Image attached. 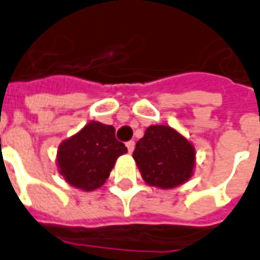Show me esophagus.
Wrapping results in <instances>:
<instances>
[{
    "mask_svg": "<svg viewBox=\"0 0 260 260\" xmlns=\"http://www.w3.org/2000/svg\"><path fill=\"white\" fill-rule=\"evenodd\" d=\"M126 149H128V151H129V153H132V151H134V149H135V142H134V140L126 142Z\"/></svg>",
    "mask_w": 260,
    "mask_h": 260,
    "instance_id": "34e87169",
    "label": "esophagus"
}]
</instances>
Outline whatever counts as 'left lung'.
Returning <instances> with one entry per match:
<instances>
[{"instance_id":"obj_1","label":"left lung","mask_w":260,"mask_h":260,"mask_svg":"<svg viewBox=\"0 0 260 260\" xmlns=\"http://www.w3.org/2000/svg\"><path fill=\"white\" fill-rule=\"evenodd\" d=\"M132 155L146 183L161 189L184 183L196 161L193 145L167 125L149 126Z\"/></svg>"}]
</instances>
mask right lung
Returning <instances> with one entry per match:
<instances>
[{"label": "right lung", "mask_w": 260, "mask_h": 260, "mask_svg": "<svg viewBox=\"0 0 260 260\" xmlns=\"http://www.w3.org/2000/svg\"><path fill=\"white\" fill-rule=\"evenodd\" d=\"M128 150L115 139L113 125L91 121L59 146L57 165L67 183L91 191L109 178L115 159Z\"/></svg>", "instance_id": "right-lung-1"}]
</instances>
